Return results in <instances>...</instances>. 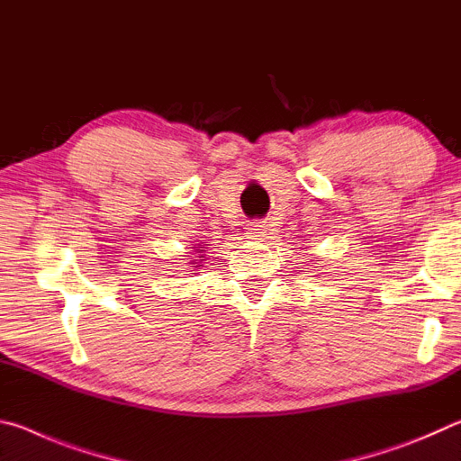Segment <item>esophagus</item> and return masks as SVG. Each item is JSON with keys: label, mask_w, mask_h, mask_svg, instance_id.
<instances>
[{"label": "esophagus", "mask_w": 461, "mask_h": 461, "mask_svg": "<svg viewBox=\"0 0 461 461\" xmlns=\"http://www.w3.org/2000/svg\"><path fill=\"white\" fill-rule=\"evenodd\" d=\"M246 230H248V236L252 238V240H262L264 236H267L268 225H267V221L256 220V221H252V223H248Z\"/></svg>", "instance_id": "1"}]
</instances>
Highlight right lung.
<instances>
[{
    "instance_id": "1",
    "label": "right lung",
    "mask_w": 461,
    "mask_h": 461,
    "mask_svg": "<svg viewBox=\"0 0 461 461\" xmlns=\"http://www.w3.org/2000/svg\"><path fill=\"white\" fill-rule=\"evenodd\" d=\"M199 246H201V244H199ZM199 246H197V248H199ZM199 252H203V249H199ZM199 258H203V256H199Z\"/></svg>"
}]
</instances>
